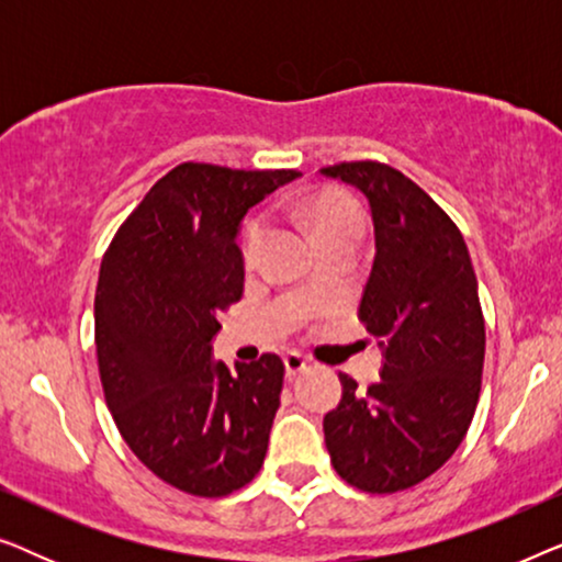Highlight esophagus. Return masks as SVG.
I'll return each mask as SVG.
<instances>
[{
  "instance_id": "1",
  "label": "esophagus",
  "mask_w": 562,
  "mask_h": 562,
  "mask_svg": "<svg viewBox=\"0 0 562 562\" xmlns=\"http://www.w3.org/2000/svg\"><path fill=\"white\" fill-rule=\"evenodd\" d=\"M283 366H286L289 379H294L296 373H302L310 368V360H306L302 352H286V356H283Z\"/></svg>"
}]
</instances>
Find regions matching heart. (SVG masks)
<instances>
[{"instance_id": "1", "label": "heart", "mask_w": 562, "mask_h": 562, "mask_svg": "<svg viewBox=\"0 0 562 562\" xmlns=\"http://www.w3.org/2000/svg\"><path fill=\"white\" fill-rule=\"evenodd\" d=\"M299 212L310 229L317 237L322 245L325 240H333V237L358 233L360 235V212L356 202L348 194L337 189H319L312 191L310 196H304L299 202ZM268 240V222L260 212L245 217L240 227V258L245 268H252L258 263L260 252L266 248Z\"/></svg>"}]
</instances>
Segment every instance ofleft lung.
I'll return each instance as SVG.
<instances>
[{"label":"left lung","mask_w":562,"mask_h":562,"mask_svg":"<svg viewBox=\"0 0 562 562\" xmlns=\"http://www.w3.org/2000/svg\"><path fill=\"white\" fill-rule=\"evenodd\" d=\"M322 173L371 204L375 258L358 314L383 348L366 391L340 373L325 445L350 486L396 494L448 463L471 427L486 352L479 281L456 222L402 171L350 160Z\"/></svg>","instance_id":"8db88e82"}]
</instances>
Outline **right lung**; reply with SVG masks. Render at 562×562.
<instances>
[{
	"instance_id": "add662e5",
	"label": "right lung",
	"mask_w": 562,
	"mask_h": 562,
	"mask_svg": "<svg viewBox=\"0 0 562 562\" xmlns=\"http://www.w3.org/2000/svg\"><path fill=\"white\" fill-rule=\"evenodd\" d=\"M296 171L189 164L153 183L104 252L94 342L104 398L137 460L191 496L256 479L281 404L283 360H212L220 314L243 296L245 212Z\"/></svg>"
}]
</instances>
